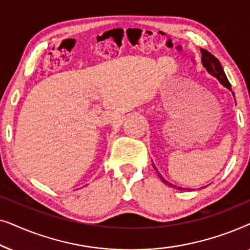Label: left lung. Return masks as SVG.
Masks as SVG:
<instances>
[{"mask_svg":"<svg viewBox=\"0 0 250 250\" xmlns=\"http://www.w3.org/2000/svg\"><path fill=\"white\" fill-rule=\"evenodd\" d=\"M201 50V62H203V66L206 68V70L208 71V73H209L211 76H214L215 78H217L218 80V82H220V83L223 85L224 87H227L228 90H230L231 92H232V88H231V84H230V82L228 81V78H227V75H225V73H224V70H223V68H222V66H221V63H220V61H218V59L216 57H214L213 54H211L210 52H208L207 50H205V49H200ZM232 94L234 95V93L233 92H232ZM235 100V99H234ZM153 167H155V169L157 170V168H156V166L153 165ZM157 173H158V175H159V177L160 179L163 180V182L164 183H166L167 186H169V187H173V188H176L175 186H173L172 183H169V182H167V181L164 179V177L160 175L159 174V172L158 170H157ZM176 189H179V190H184V188H181V187H177Z\"/></svg>","mask_w":250,"mask_h":250,"instance_id":"8db88e82","label":"left lung"}]
</instances>
